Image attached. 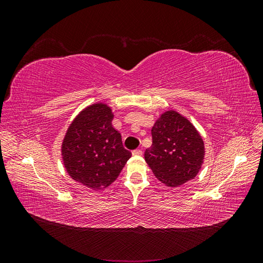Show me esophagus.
<instances>
[{
  "label": "esophagus",
  "instance_id": "34e87169",
  "mask_svg": "<svg viewBox=\"0 0 263 263\" xmlns=\"http://www.w3.org/2000/svg\"><path fill=\"white\" fill-rule=\"evenodd\" d=\"M133 155L134 156H141L142 155V151L140 149H136V150L133 151Z\"/></svg>",
  "mask_w": 263,
  "mask_h": 263
}]
</instances>
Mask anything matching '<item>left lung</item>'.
<instances>
[{
	"label": "left lung",
	"instance_id": "8db88e82",
	"mask_svg": "<svg viewBox=\"0 0 263 263\" xmlns=\"http://www.w3.org/2000/svg\"><path fill=\"white\" fill-rule=\"evenodd\" d=\"M153 145L145 160L156 178L170 187L194 179L205 157L201 134L186 117L170 109L162 113L151 129Z\"/></svg>",
	"mask_w": 263,
	"mask_h": 263
}]
</instances>
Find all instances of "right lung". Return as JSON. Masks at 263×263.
I'll return each mask as SVG.
<instances>
[{
    "label": "right lung",
    "mask_w": 263,
    "mask_h": 263,
    "mask_svg": "<svg viewBox=\"0 0 263 263\" xmlns=\"http://www.w3.org/2000/svg\"><path fill=\"white\" fill-rule=\"evenodd\" d=\"M113 118L112 108L105 103L91 104L76 116L62 140L66 171L92 190L112 184L132 157L123 147L122 135L112 125Z\"/></svg>",
    "instance_id": "right-lung-1"
}]
</instances>
